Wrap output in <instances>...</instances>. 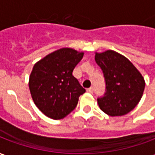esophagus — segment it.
Masks as SVG:
<instances>
[{"label": "esophagus", "mask_w": 155, "mask_h": 155, "mask_svg": "<svg viewBox=\"0 0 155 155\" xmlns=\"http://www.w3.org/2000/svg\"><path fill=\"white\" fill-rule=\"evenodd\" d=\"M93 91H94V88L93 87H91L87 89V92L88 93H90V94H92L93 93Z\"/></svg>", "instance_id": "1"}]
</instances>
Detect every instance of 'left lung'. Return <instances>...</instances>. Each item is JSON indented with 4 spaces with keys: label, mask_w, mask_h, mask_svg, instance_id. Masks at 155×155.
Returning <instances> with one entry per match:
<instances>
[{
    "label": "left lung",
    "mask_w": 155,
    "mask_h": 155,
    "mask_svg": "<svg viewBox=\"0 0 155 155\" xmlns=\"http://www.w3.org/2000/svg\"><path fill=\"white\" fill-rule=\"evenodd\" d=\"M94 60L106 83L104 97L97 100L99 107L110 116L128 114L142 98L145 86L143 75L125 56L112 50L95 52Z\"/></svg>",
    "instance_id": "obj_1"
}]
</instances>
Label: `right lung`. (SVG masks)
Instances as JSON below:
<instances>
[{
    "mask_svg": "<svg viewBox=\"0 0 155 155\" xmlns=\"http://www.w3.org/2000/svg\"><path fill=\"white\" fill-rule=\"evenodd\" d=\"M83 55V51L61 48L34 64L29 89L35 104L45 116L61 120L76 107L85 90L72 72Z\"/></svg>",
    "mask_w": 155,
    "mask_h": 155,
    "instance_id": "right-lung-1",
    "label": "right lung"
}]
</instances>
